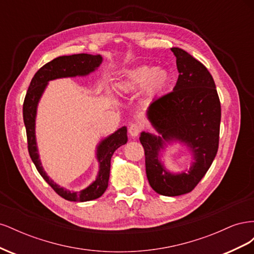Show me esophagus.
Instances as JSON below:
<instances>
[{
  "label": "esophagus",
  "instance_id": "obj_1",
  "mask_svg": "<svg viewBox=\"0 0 254 254\" xmlns=\"http://www.w3.org/2000/svg\"><path fill=\"white\" fill-rule=\"evenodd\" d=\"M141 131H142V126L140 124H136V123L131 124L129 127V133L131 136H137Z\"/></svg>",
  "mask_w": 254,
  "mask_h": 254
}]
</instances>
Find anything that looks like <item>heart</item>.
Returning <instances> with one entry per match:
<instances>
[{
  "label": "heart",
  "instance_id": "heart-1",
  "mask_svg": "<svg viewBox=\"0 0 254 254\" xmlns=\"http://www.w3.org/2000/svg\"><path fill=\"white\" fill-rule=\"evenodd\" d=\"M171 82V74L165 68L141 65L126 72L125 78L119 84L121 92H132L146 87L148 99L160 95Z\"/></svg>",
  "mask_w": 254,
  "mask_h": 254
}]
</instances>
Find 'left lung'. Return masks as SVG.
Instances as JSON below:
<instances>
[{
    "label": "left lung",
    "mask_w": 254,
    "mask_h": 254,
    "mask_svg": "<svg viewBox=\"0 0 254 254\" xmlns=\"http://www.w3.org/2000/svg\"><path fill=\"white\" fill-rule=\"evenodd\" d=\"M179 77L173 91L158 97L148 108V119L164 139L186 142L196 162L188 174L171 175L158 161L161 137L142 132L146 175L152 190L163 196L190 193L209 170L219 145L220 101L207 68L189 53L173 48Z\"/></svg>",
    "instance_id": "8db88e82"
}]
</instances>
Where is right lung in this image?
<instances>
[{
    "instance_id": "right-lung-1",
    "label": "right lung",
    "mask_w": 254,
    "mask_h": 254,
    "mask_svg": "<svg viewBox=\"0 0 254 254\" xmlns=\"http://www.w3.org/2000/svg\"><path fill=\"white\" fill-rule=\"evenodd\" d=\"M102 64V57L99 55H91V54H75L71 56H60L50 61L47 64L40 67L34 75L30 81L28 90L23 103V120L26 128L27 148L30 159L34 162L37 171L39 172L42 178L47 181L50 187L63 198L70 201H89L101 197L108 187V180L110 175V161L113 152L120 146L127 142V129L123 127L117 132L111 134L98 146L97 158L99 162V174L96 180L86 190L78 193H71L63 188H59L54 183L43 171L39 156H38L36 137H35V117L38 101L42 92L47 86L49 80L60 77H72L77 75H87Z\"/></svg>"
}]
</instances>
